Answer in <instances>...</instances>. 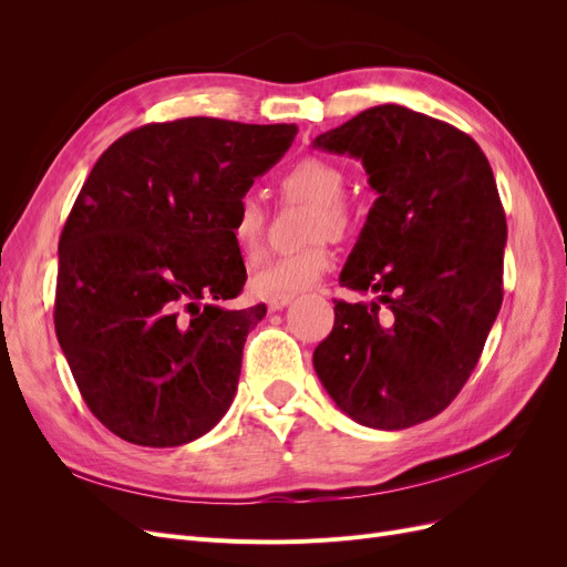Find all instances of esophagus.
<instances>
[{
    "label": "esophagus",
    "mask_w": 567,
    "mask_h": 567,
    "mask_svg": "<svg viewBox=\"0 0 567 567\" xmlns=\"http://www.w3.org/2000/svg\"><path fill=\"white\" fill-rule=\"evenodd\" d=\"M290 302H293V296H281V298H269V302H267V307H269V312H279V310H284V307H288Z\"/></svg>",
    "instance_id": "obj_1"
}]
</instances>
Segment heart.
Returning <instances> with one entry per match:
<instances>
[{
  "mask_svg": "<svg viewBox=\"0 0 567 567\" xmlns=\"http://www.w3.org/2000/svg\"><path fill=\"white\" fill-rule=\"evenodd\" d=\"M279 186L286 200L312 205L307 236L315 238V244L296 252L271 257V260L257 267L250 279V288L260 298L293 296L298 290L315 286L333 265L329 234H342L350 227V213L342 203L346 175L338 165L315 156L300 158L281 175ZM265 227L267 213L262 200L255 194H244L234 205L229 234L236 250L246 260H255L260 255Z\"/></svg>",
  "mask_w": 567,
  "mask_h": 567,
  "instance_id": "b5f03b06",
  "label": "heart"
}]
</instances>
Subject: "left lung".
<instances>
[{
	"label": "left lung",
	"instance_id": "8db88e82",
	"mask_svg": "<svg viewBox=\"0 0 567 567\" xmlns=\"http://www.w3.org/2000/svg\"><path fill=\"white\" fill-rule=\"evenodd\" d=\"M312 146L362 161L379 194L340 271V286L379 300H336L315 371L352 421L402 431L450 406L499 315V192L466 132L398 104L362 111Z\"/></svg>",
	"mask_w": 567,
	"mask_h": 567
}]
</instances>
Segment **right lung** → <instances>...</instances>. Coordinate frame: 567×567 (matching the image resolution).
<instances>
[{
    "mask_svg": "<svg viewBox=\"0 0 567 567\" xmlns=\"http://www.w3.org/2000/svg\"><path fill=\"white\" fill-rule=\"evenodd\" d=\"M296 125L151 123L113 142L59 241L54 326L82 400L111 433L179 447L227 414L265 305L246 284L234 205L277 165Z\"/></svg>",
    "mask_w": 567,
    "mask_h": 567,
    "instance_id": "obj_1",
    "label": "right lung"
}]
</instances>
